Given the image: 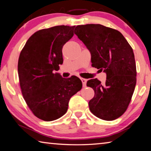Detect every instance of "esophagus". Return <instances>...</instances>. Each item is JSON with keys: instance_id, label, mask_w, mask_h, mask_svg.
I'll list each match as a JSON object with an SVG mask.
<instances>
[{"instance_id": "obj_1", "label": "esophagus", "mask_w": 151, "mask_h": 151, "mask_svg": "<svg viewBox=\"0 0 151 151\" xmlns=\"http://www.w3.org/2000/svg\"><path fill=\"white\" fill-rule=\"evenodd\" d=\"M81 80L83 83V87H86V80L84 78H81Z\"/></svg>"}]
</instances>
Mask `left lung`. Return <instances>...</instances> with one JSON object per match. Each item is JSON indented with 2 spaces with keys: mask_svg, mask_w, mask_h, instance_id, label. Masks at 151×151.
I'll list each match as a JSON object with an SVG mask.
<instances>
[{
  "mask_svg": "<svg viewBox=\"0 0 151 151\" xmlns=\"http://www.w3.org/2000/svg\"><path fill=\"white\" fill-rule=\"evenodd\" d=\"M75 34L91 53L92 66L107 75L104 84L97 78L87 81L95 93L88 103L90 111L106 121L118 118L127 110L136 85L132 47L119 31L101 24L77 26Z\"/></svg>",
  "mask_w": 151,
  "mask_h": 151,
  "instance_id": "left-lung-1",
  "label": "left lung"
}]
</instances>
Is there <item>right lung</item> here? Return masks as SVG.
<instances>
[{
    "instance_id": "add662e5",
    "label": "right lung",
    "mask_w": 151,
    "mask_h": 151,
    "mask_svg": "<svg viewBox=\"0 0 151 151\" xmlns=\"http://www.w3.org/2000/svg\"><path fill=\"white\" fill-rule=\"evenodd\" d=\"M75 26H57L35 32L19 56L21 92L35 116L51 122L66 113L70 98L83 86L77 76L63 78L55 73L63 62L62 49L74 35Z\"/></svg>"
}]
</instances>
